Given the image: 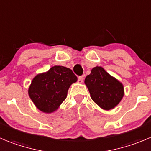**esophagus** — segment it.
<instances>
[{"label": "esophagus", "mask_w": 151, "mask_h": 151, "mask_svg": "<svg viewBox=\"0 0 151 151\" xmlns=\"http://www.w3.org/2000/svg\"><path fill=\"white\" fill-rule=\"evenodd\" d=\"M83 80H84V78H83L82 76H79L78 78V82L79 83V84H81V83L83 82Z\"/></svg>", "instance_id": "esophagus-1"}]
</instances>
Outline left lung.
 Returning a JSON list of instances; mask_svg holds the SVG:
<instances>
[{"label":"left lung","mask_w":151,"mask_h":151,"mask_svg":"<svg viewBox=\"0 0 151 151\" xmlns=\"http://www.w3.org/2000/svg\"><path fill=\"white\" fill-rule=\"evenodd\" d=\"M84 84L93 101L103 110L115 108L124 96V86L101 67H95L87 76Z\"/></svg>","instance_id":"obj_1"}]
</instances>
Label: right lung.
Returning <instances> with one entry per match:
<instances>
[{"mask_svg": "<svg viewBox=\"0 0 151 151\" xmlns=\"http://www.w3.org/2000/svg\"><path fill=\"white\" fill-rule=\"evenodd\" d=\"M77 80L70 69L54 66L34 77L29 87V96L38 110L46 113H53L67 98L70 85Z\"/></svg>", "mask_w": 151, "mask_h": 151, "instance_id": "right-lung-1", "label": "right lung"}]
</instances>
